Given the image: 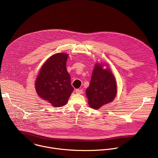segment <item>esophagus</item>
Returning a JSON list of instances; mask_svg holds the SVG:
<instances>
[{
	"mask_svg": "<svg viewBox=\"0 0 158 158\" xmlns=\"http://www.w3.org/2000/svg\"><path fill=\"white\" fill-rule=\"evenodd\" d=\"M82 93H83V90L82 89H76V94H82Z\"/></svg>",
	"mask_w": 158,
	"mask_h": 158,
	"instance_id": "obj_1",
	"label": "esophagus"
}]
</instances>
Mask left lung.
Wrapping results in <instances>:
<instances>
[{
    "mask_svg": "<svg viewBox=\"0 0 158 158\" xmlns=\"http://www.w3.org/2000/svg\"><path fill=\"white\" fill-rule=\"evenodd\" d=\"M106 64H95L91 82L85 93L88 104L93 109H99L112 102L117 94V83L109 67Z\"/></svg>",
    "mask_w": 158,
    "mask_h": 158,
    "instance_id": "obj_1",
    "label": "left lung"
}]
</instances>
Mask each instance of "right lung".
<instances>
[{
	"instance_id": "1",
	"label": "right lung",
	"mask_w": 158,
	"mask_h": 158,
	"mask_svg": "<svg viewBox=\"0 0 158 158\" xmlns=\"http://www.w3.org/2000/svg\"><path fill=\"white\" fill-rule=\"evenodd\" d=\"M68 56L62 52L52 55L44 63L36 77L37 94L55 107L65 105L74 90L66 69Z\"/></svg>"
}]
</instances>
